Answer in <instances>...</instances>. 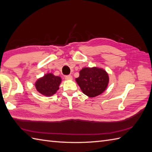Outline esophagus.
<instances>
[{"label":"esophagus","mask_w":152,"mask_h":152,"mask_svg":"<svg viewBox=\"0 0 152 152\" xmlns=\"http://www.w3.org/2000/svg\"><path fill=\"white\" fill-rule=\"evenodd\" d=\"M65 79H66V80H71V79H72V76L70 75H66V76H65Z\"/></svg>","instance_id":"1"}]
</instances>
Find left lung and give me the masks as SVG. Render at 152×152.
I'll return each mask as SVG.
<instances>
[{"instance_id": "left-lung-1", "label": "left lung", "mask_w": 152, "mask_h": 152, "mask_svg": "<svg viewBox=\"0 0 152 152\" xmlns=\"http://www.w3.org/2000/svg\"><path fill=\"white\" fill-rule=\"evenodd\" d=\"M83 93L90 97H96L104 91L108 86L109 77L104 69L97 68H84L76 79Z\"/></svg>"}]
</instances>
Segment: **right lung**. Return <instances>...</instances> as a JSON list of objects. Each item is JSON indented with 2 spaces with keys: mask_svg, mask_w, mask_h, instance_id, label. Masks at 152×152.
I'll list each match as a JSON object with an SVG mask.
<instances>
[{
  "mask_svg": "<svg viewBox=\"0 0 152 152\" xmlns=\"http://www.w3.org/2000/svg\"><path fill=\"white\" fill-rule=\"evenodd\" d=\"M61 82L60 77L55 76L52 73H48L37 80L35 87L39 93L46 96H51L58 90Z\"/></svg>",
  "mask_w": 152,
  "mask_h": 152,
  "instance_id": "add662e5",
  "label": "right lung"
}]
</instances>
